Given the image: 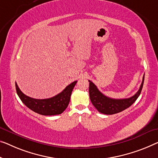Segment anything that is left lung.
Segmentation results:
<instances>
[{"instance_id": "1", "label": "left lung", "mask_w": 158, "mask_h": 158, "mask_svg": "<svg viewBox=\"0 0 158 158\" xmlns=\"http://www.w3.org/2000/svg\"><path fill=\"white\" fill-rule=\"evenodd\" d=\"M144 76L143 77V81L137 93L130 98H122V99H115V98L107 97L98 90L92 81H89V91L91 102L94 107L98 110V111L103 114L112 115L123 111L125 109L130 107L140 96L142 91L143 82H144Z\"/></svg>"}]
</instances>
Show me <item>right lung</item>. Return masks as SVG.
Returning a JSON list of instances; mask_svg holds the SVG:
<instances>
[{
	"mask_svg": "<svg viewBox=\"0 0 158 158\" xmlns=\"http://www.w3.org/2000/svg\"><path fill=\"white\" fill-rule=\"evenodd\" d=\"M77 82V81L72 82L61 93L45 99H36L26 96L20 91L16 82L15 88L19 98L27 108L40 115L53 116L61 114L67 109L69 105L72 90Z\"/></svg>",
	"mask_w": 158,
	"mask_h": 158,
	"instance_id": "1",
	"label": "right lung"
}]
</instances>
